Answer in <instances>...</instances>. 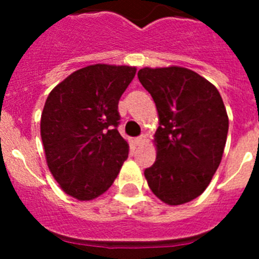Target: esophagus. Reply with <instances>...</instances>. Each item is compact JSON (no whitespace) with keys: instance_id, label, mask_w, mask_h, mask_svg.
I'll list each match as a JSON object with an SVG mask.
<instances>
[{"instance_id":"obj_1","label":"esophagus","mask_w":259,"mask_h":259,"mask_svg":"<svg viewBox=\"0 0 259 259\" xmlns=\"http://www.w3.org/2000/svg\"><path fill=\"white\" fill-rule=\"evenodd\" d=\"M146 143V136H140V137H137V139H135V144L136 145H144V144Z\"/></svg>"}]
</instances>
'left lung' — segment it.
<instances>
[{
	"label": "left lung",
	"mask_w": 259,
	"mask_h": 259,
	"mask_svg": "<svg viewBox=\"0 0 259 259\" xmlns=\"http://www.w3.org/2000/svg\"><path fill=\"white\" fill-rule=\"evenodd\" d=\"M137 76L154 100L159 122L153 140L157 159L144 175L162 202L183 205L203 193L222 161L228 134L223 100L189 68L144 67Z\"/></svg>",
	"instance_id": "1"
}]
</instances>
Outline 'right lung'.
<instances>
[{
	"label": "right lung",
	"mask_w": 259,
	"mask_h": 259,
	"mask_svg": "<svg viewBox=\"0 0 259 259\" xmlns=\"http://www.w3.org/2000/svg\"><path fill=\"white\" fill-rule=\"evenodd\" d=\"M136 67L91 65L53 88L41 114V140L62 191L91 201L107 191L128 157L116 127L119 100Z\"/></svg>",
	"instance_id": "add662e5"
}]
</instances>
